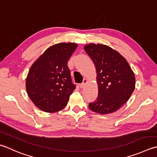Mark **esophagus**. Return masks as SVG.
Masks as SVG:
<instances>
[{"label":"esophagus","instance_id":"obj_1","mask_svg":"<svg viewBox=\"0 0 157 157\" xmlns=\"http://www.w3.org/2000/svg\"><path fill=\"white\" fill-rule=\"evenodd\" d=\"M87 83H88V79H84V80H83V82L82 83V84H79V87H80V88H84L85 86L86 85Z\"/></svg>","mask_w":157,"mask_h":157}]
</instances>
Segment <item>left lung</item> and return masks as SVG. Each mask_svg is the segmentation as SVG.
Masks as SVG:
<instances>
[{
    "instance_id": "obj_1",
    "label": "left lung",
    "mask_w": 157,
    "mask_h": 157,
    "mask_svg": "<svg viewBox=\"0 0 157 157\" xmlns=\"http://www.w3.org/2000/svg\"><path fill=\"white\" fill-rule=\"evenodd\" d=\"M84 50L97 72L98 97L89 108L99 114L115 112L129 99L136 87V77L122 55L109 46L90 44Z\"/></svg>"
}]
</instances>
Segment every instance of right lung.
Returning a JSON list of instances; mask_svg holds the SVG:
<instances>
[{
    "mask_svg": "<svg viewBox=\"0 0 157 157\" xmlns=\"http://www.w3.org/2000/svg\"><path fill=\"white\" fill-rule=\"evenodd\" d=\"M78 47L75 43H59L48 48L29 69L26 88L39 109L54 113L64 109L75 90L67 62Z\"/></svg>",
    "mask_w": 157,
    "mask_h": 157,
    "instance_id": "right-lung-1",
    "label": "right lung"
}]
</instances>
